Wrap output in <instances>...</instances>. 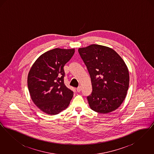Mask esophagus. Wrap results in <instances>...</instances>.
I'll use <instances>...</instances> for the list:
<instances>
[{"label": "esophagus", "instance_id": "34e87169", "mask_svg": "<svg viewBox=\"0 0 154 154\" xmlns=\"http://www.w3.org/2000/svg\"><path fill=\"white\" fill-rule=\"evenodd\" d=\"M81 87L79 86L78 88H77V91L78 92H81Z\"/></svg>", "mask_w": 154, "mask_h": 154}]
</instances>
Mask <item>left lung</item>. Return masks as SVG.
<instances>
[{
	"instance_id": "1",
	"label": "left lung",
	"mask_w": 154,
	"mask_h": 154,
	"mask_svg": "<svg viewBox=\"0 0 154 154\" xmlns=\"http://www.w3.org/2000/svg\"><path fill=\"white\" fill-rule=\"evenodd\" d=\"M78 51L91 80L92 92L87 96L91 109L102 114L117 109L124 100L129 84L124 60L112 48L97 44Z\"/></svg>"
}]
</instances>
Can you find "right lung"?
I'll return each instance as SVG.
<instances>
[{"label":"right lung","instance_id":"1","mask_svg":"<svg viewBox=\"0 0 154 154\" xmlns=\"http://www.w3.org/2000/svg\"><path fill=\"white\" fill-rule=\"evenodd\" d=\"M74 49L55 48L37 59L28 76V87L33 103L43 112L58 114L66 109L73 92L64 84L63 67L72 58Z\"/></svg>","mask_w":154,"mask_h":154}]
</instances>
